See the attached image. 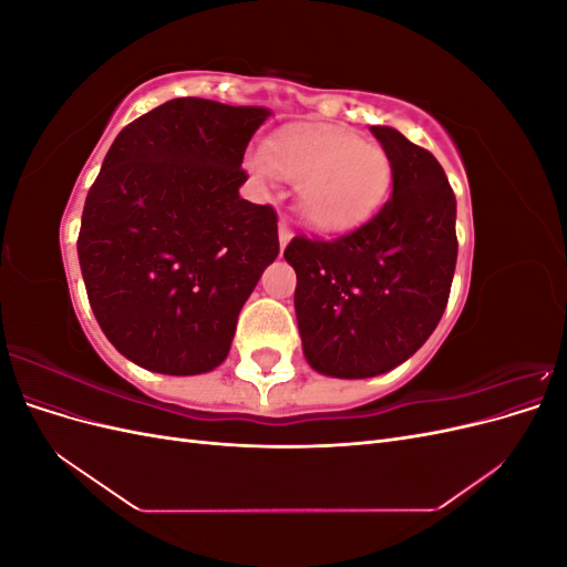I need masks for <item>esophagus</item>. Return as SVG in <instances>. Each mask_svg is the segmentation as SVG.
I'll return each mask as SVG.
<instances>
[{"instance_id":"34e87169","label":"esophagus","mask_w":567,"mask_h":567,"mask_svg":"<svg viewBox=\"0 0 567 567\" xmlns=\"http://www.w3.org/2000/svg\"><path fill=\"white\" fill-rule=\"evenodd\" d=\"M290 236H293V234H290V229H288V221L281 219L279 221V246L281 248H286L290 244Z\"/></svg>"}]
</instances>
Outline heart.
Here are the masks:
<instances>
[{"label":"heart","instance_id":"obj_1","mask_svg":"<svg viewBox=\"0 0 567 567\" xmlns=\"http://www.w3.org/2000/svg\"><path fill=\"white\" fill-rule=\"evenodd\" d=\"M260 184H298V213L307 227L340 234L364 221L390 184L385 151L333 127H286L246 161Z\"/></svg>","mask_w":567,"mask_h":567}]
</instances>
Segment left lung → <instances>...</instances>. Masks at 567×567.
<instances>
[{"mask_svg": "<svg viewBox=\"0 0 567 567\" xmlns=\"http://www.w3.org/2000/svg\"><path fill=\"white\" fill-rule=\"evenodd\" d=\"M392 169V196L367 225L336 238L296 236V317L307 364L333 379H371L431 338L456 267V198L433 153L371 127Z\"/></svg>", "mask_w": 567, "mask_h": 567, "instance_id": "1", "label": "left lung"}]
</instances>
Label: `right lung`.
Here are the masks:
<instances>
[{
	"mask_svg": "<svg viewBox=\"0 0 567 567\" xmlns=\"http://www.w3.org/2000/svg\"><path fill=\"white\" fill-rule=\"evenodd\" d=\"M271 115L182 96L115 136L82 210L78 257L101 331L142 369L208 373L277 260V213L238 196Z\"/></svg>",
	"mask_w": 567,
	"mask_h": 567,
	"instance_id": "1",
	"label": "right lung"
}]
</instances>
